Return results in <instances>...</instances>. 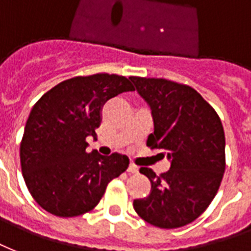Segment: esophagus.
Listing matches in <instances>:
<instances>
[{"instance_id": "34e87169", "label": "esophagus", "mask_w": 251, "mask_h": 251, "mask_svg": "<svg viewBox=\"0 0 251 251\" xmlns=\"http://www.w3.org/2000/svg\"><path fill=\"white\" fill-rule=\"evenodd\" d=\"M129 174H138L139 173V167L138 166H135V164H129V167L127 170Z\"/></svg>"}]
</instances>
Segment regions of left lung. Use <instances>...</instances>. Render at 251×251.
<instances>
[{"mask_svg":"<svg viewBox=\"0 0 251 251\" xmlns=\"http://www.w3.org/2000/svg\"><path fill=\"white\" fill-rule=\"evenodd\" d=\"M129 78L152 113L147 146L171 162L159 176L151 168H140L151 193L135 199L133 208L156 227H182L198 218L218 193L226 167L222 122L194 88L166 78Z\"/></svg>","mask_w":251,"mask_h":251,"instance_id":"left-lung-1","label":"left lung"}]
</instances>
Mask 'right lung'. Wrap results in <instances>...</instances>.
Segmentation results:
<instances>
[{
  "label": "right lung",
  "instance_id": "1",
  "mask_svg": "<svg viewBox=\"0 0 251 251\" xmlns=\"http://www.w3.org/2000/svg\"><path fill=\"white\" fill-rule=\"evenodd\" d=\"M128 91H133L129 78L96 73L57 84L33 105L20 159L29 193L44 210L63 218L83 215L127 170L126 155L88 153L87 138H96L104 104Z\"/></svg>",
  "mask_w": 251,
  "mask_h": 251
}]
</instances>
